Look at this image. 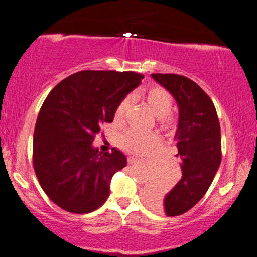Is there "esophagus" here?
Here are the masks:
<instances>
[{"label":"esophagus","mask_w":257,"mask_h":257,"mask_svg":"<svg viewBox=\"0 0 257 257\" xmlns=\"http://www.w3.org/2000/svg\"><path fill=\"white\" fill-rule=\"evenodd\" d=\"M137 162H139V159H137V157H134V156H130L128 157V164L130 165L137 164Z\"/></svg>","instance_id":"obj_1"}]
</instances>
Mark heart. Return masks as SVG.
I'll return each instance as SVG.
<instances>
[{"label":"heart","instance_id":"obj_1","mask_svg":"<svg viewBox=\"0 0 257 257\" xmlns=\"http://www.w3.org/2000/svg\"><path fill=\"white\" fill-rule=\"evenodd\" d=\"M145 98L151 108L152 112L159 117L160 123L164 127L169 128L174 125V120L169 115L170 110L172 107V97L164 87H155L149 88L145 93ZM132 98L127 96L123 98L117 106L116 110V118L122 120L127 113L130 106H131ZM120 144L127 151L135 152V154H145L151 149L156 147L160 144V137L154 132H142L139 130L130 128L123 132L120 137Z\"/></svg>","mask_w":257,"mask_h":257}]
</instances>
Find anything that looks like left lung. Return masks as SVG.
I'll return each mask as SVG.
<instances>
[{
    "label": "left lung",
    "instance_id": "1",
    "mask_svg": "<svg viewBox=\"0 0 257 257\" xmlns=\"http://www.w3.org/2000/svg\"><path fill=\"white\" fill-rule=\"evenodd\" d=\"M151 77L171 93L179 107L174 140L182 176L164 197L155 196L150 204L167 216L182 215L206 194L220 167V122L211 98L194 81L174 73Z\"/></svg>",
    "mask_w": 257,
    "mask_h": 257
}]
</instances>
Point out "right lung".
I'll return each instance as SVG.
<instances>
[{
	"label": "right lung",
	"instance_id": "1",
	"mask_svg": "<svg viewBox=\"0 0 257 257\" xmlns=\"http://www.w3.org/2000/svg\"><path fill=\"white\" fill-rule=\"evenodd\" d=\"M142 78L131 71H81L48 93L35 127L34 167L43 191L61 209L87 214L110 196L111 179L127 159L117 149L98 151L92 142Z\"/></svg>",
	"mask_w": 257,
	"mask_h": 257
}]
</instances>
